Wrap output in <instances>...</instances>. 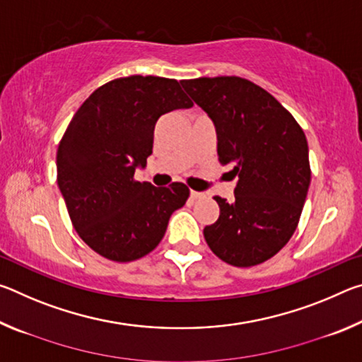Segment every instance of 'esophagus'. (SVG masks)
I'll return each instance as SVG.
<instances>
[{
  "mask_svg": "<svg viewBox=\"0 0 362 362\" xmlns=\"http://www.w3.org/2000/svg\"><path fill=\"white\" fill-rule=\"evenodd\" d=\"M189 198H192V199H201V198H204V193L194 192V189H192V192H189Z\"/></svg>",
  "mask_w": 362,
  "mask_h": 362,
  "instance_id": "1",
  "label": "esophagus"
}]
</instances>
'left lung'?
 Returning a JSON list of instances; mask_svg holds the SVG:
<instances>
[{
	"label": "left lung",
	"instance_id": "obj_1",
	"mask_svg": "<svg viewBox=\"0 0 362 362\" xmlns=\"http://www.w3.org/2000/svg\"><path fill=\"white\" fill-rule=\"evenodd\" d=\"M180 84L212 119L218 161L238 177L231 203L214 198L220 216L204 228L207 246L230 265H259L286 246L298 225L311 180L305 132L272 94L244 78Z\"/></svg>",
	"mask_w": 362,
	"mask_h": 362
}]
</instances>
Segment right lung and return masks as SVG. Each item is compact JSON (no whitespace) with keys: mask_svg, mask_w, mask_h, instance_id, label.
Instances as JSON below:
<instances>
[{"mask_svg":"<svg viewBox=\"0 0 362 362\" xmlns=\"http://www.w3.org/2000/svg\"><path fill=\"white\" fill-rule=\"evenodd\" d=\"M193 107L179 81L159 76L113 79L73 116L57 150V183L81 240L113 262L155 249L189 189L134 179L151 155L159 116Z\"/></svg>","mask_w":362,"mask_h":362,"instance_id":"obj_1","label":"right lung"}]
</instances>
